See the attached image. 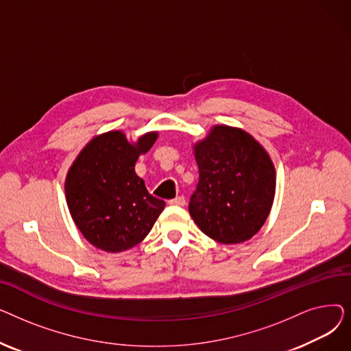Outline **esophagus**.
Listing matches in <instances>:
<instances>
[{
    "instance_id": "1",
    "label": "esophagus",
    "mask_w": 351,
    "mask_h": 351,
    "mask_svg": "<svg viewBox=\"0 0 351 351\" xmlns=\"http://www.w3.org/2000/svg\"><path fill=\"white\" fill-rule=\"evenodd\" d=\"M169 204L171 205H176V206H185L186 205V199H185V196H178V197L169 200Z\"/></svg>"
}]
</instances>
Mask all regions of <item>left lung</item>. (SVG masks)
Wrapping results in <instances>:
<instances>
[{"label":"left lung","instance_id":"8db88e82","mask_svg":"<svg viewBox=\"0 0 351 351\" xmlns=\"http://www.w3.org/2000/svg\"><path fill=\"white\" fill-rule=\"evenodd\" d=\"M199 182L189 213L219 243H241L259 232L269 216L276 173L262 145L242 129L215 126L195 145Z\"/></svg>","mask_w":351,"mask_h":351}]
</instances>
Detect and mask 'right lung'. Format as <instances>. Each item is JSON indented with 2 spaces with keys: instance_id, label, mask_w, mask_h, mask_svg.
I'll use <instances>...</instances> for the list:
<instances>
[{
  "instance_id": "obj_1",
  "label": "right lung",
  "mask_w": 351,
  "mask_h": 351,
  "mask_svg": "<svg viewBox=\"0 0 351 351\" xmlns=\"http://www.w3.org/2000/svg\"><path fill=\"white\" fill-rule=\"evenodd\" d=\"M158 138L149 132L129 143L119 131L92 139L68 172L65 193L73 222L95 247L117 253L141 243L165 209L135 173L141 154Z\"/></svg>"
}]
</instances>
